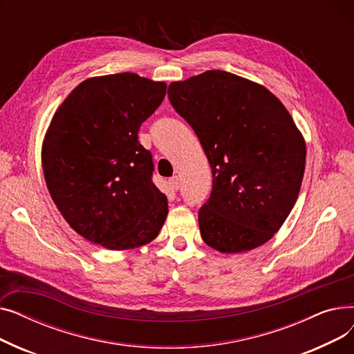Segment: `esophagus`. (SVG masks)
I'll return each instance as SVG.
<instances>
[{"label":"esophagus","mask_w":354,"mask_h":354,"mask_svg":"<svg viewBox=\"0 0 354 354\" xmlns=\"http://www.w3.org/2000/svg\"><path fill=\"white\" fill-rule=\"evenodd\" d=\"M169 185H171V188L172 189H179V185H180V179H179V176H172L171 179H169Z\"/></svg>","instance_id":"obj_1"}]
</instances>
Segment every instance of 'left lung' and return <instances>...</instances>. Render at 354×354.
Here are the masks:
<instances>
[{
  "label": "left lung",
  "instance_id": "obj_1",
  "mask_svg": "<svg viewBox=\"0 0 354 354\" xmlns=\"http://www.w3.org/2000/svg\"><path fill=\"white\" fill-rule=\"evenodd\" d=\"M167 96L212 169L202 239L224 254L263 245L290 215L304 175L306 142L288 110L264 86L222 70L174 82Z\"/></svg>",
  "mask_w": 354,
  "mask_h": 354
}]
</instances>
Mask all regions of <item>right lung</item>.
<instances>
[{
	"label": "right lung",
	"mask_w": 354,
	"mask_h": 354,
	"mask_svg": "<svg viewBox=\"0 0 354 354\" xmlns=\"http://www.w3.org/2000/svg\"><path fill=\"white\" fill-rule=\"evenodd\" d=\"M166 83L135 73L91 77L55 111L43 142L48 192L68 225L107 250L155 239L167 199L152 182L142 123L160 106Z\"/></svg>",
	"instance_id": "obj_1"
}]
</instances>
